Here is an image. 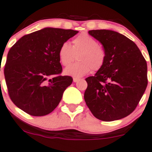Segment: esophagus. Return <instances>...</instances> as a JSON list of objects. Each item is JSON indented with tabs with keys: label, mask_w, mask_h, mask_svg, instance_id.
<instances>
[{
	"label": "esophagus",
	"mask_w": 152,
	"mask_h": 152,
	"mask_svg": "<svg viewBox=\"0 0 152 152\" xmlns=\"http://www.w3.org/2000/svg\"><path fill=\"white\" fill-rule=\"evenodd\" d=\"M79 80H80L79 78H77V77H73V82H74V83H77V82H78Z\"/></svg>",
	"instance_id": "1"
}]
</instances>
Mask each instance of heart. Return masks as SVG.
<instances>
[{"label":"heart","instance_id":"obj_1","mask_svg":"<svg viewBox=\"0 0 152 152\" xmlns=\"http://www.w3.org/2000/svg\"><path fill=\"white\" fill-rule=\"evenodd\" d=\"M77 55V62L66 67L64 75L80 77L90 72V69L97 71L103 66L105 52L98 41L86 33L80 34L72 41V45L64 42L58 51L59 62L64 66L71 64Z\"/></svg>","mask_w":152,"mask_h":152}]
</instances>
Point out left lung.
I'll return each instance as SVG.
<instances>
[{"instance_id": "left-lung-1", "label": "left lung", "mask_w": 152, "mask_h": 152, "mask_svg": "<svg viewBox=\"0 0 152 152\" xmlns=\"http://www.w3.org/2000/svg\"><path fill=\"white\" fill-rule=\"evenodd\" d=\"M105 52L103 66L87 77L84 98L95 118L112 121L135 110L148 84L147 64L141 51L126 36L111 30H91Z\"/></svg>"}]
</instances>
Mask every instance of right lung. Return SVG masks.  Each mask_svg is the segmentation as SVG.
Instances as JSON below:
<instances>
[{
    "instance_id": "obj_1",
    "label": "right lung",
    "mask_w": 152,
    "mask_h": 152,
    "mask_svg": "<svg viewBox=\"0 0 152 152\" xmlns=\"http://www.w3.org/2000/svg\"><path fill=\"white\" fill-rule=\"evenodd\" d=\"M77 31L47 28L22 37L8 53L4 75L8 94L18 108L34 116L52 112L72 83L62 76L58 51Z\"/></svg>"
}]
</instances>
